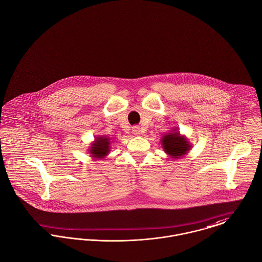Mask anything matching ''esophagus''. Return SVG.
I'll use <instances>...</instances> for the list:
<instances>
[{
	"label": "esophagus",
	"instance_id": "1",
	"mask_svg": "<svg viewBox=\"0 0 262 262\" xmlns=\"http://www.w3.org/2000/svg\"><path fill=\"white\" fill-rule=\"evenodd\" d=\"M133 134H134L135 136H140V135L142 134L141 127H140V126H134V127H133Z\"/></svg>",
	"mask_w": 262,
	"mask_h": 262
}]
</instances>
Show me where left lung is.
<instances>
[{
  "instance_id": "8db88e82",
  "label": "left lung",
  "mask_w": 262,
  "mask_h": 262,
  "mask_svg": "<svg viewBox=\"0 0 262 262\" xmlns=\"http://www.w3.org/2000/svg\"><path fill=\"white\" fill-rule=\"evenodd\" d=\"M160 144L172 161L187 156L192 148V144L188 138L185 135H181L178 127H173L171 132L163 135Z\"/></svg>"
}]
</instances>
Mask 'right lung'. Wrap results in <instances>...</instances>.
<instances>
[{"label":"right lung","mask_w":262,"mask_h":262,"mask_svg":"<svg viewBox=\"0 0 262 262\" xmlns=\"http://www.w3.org/2000/svg\"><path fill=\"white\" fill-rule=\"evenodd\" d=\"M112 138L107 136H97L94 138V141L90 143V146H88V154L94 160H104L111 149H112Z\"/></svg>","instance_id":"1"}]
</instances>
